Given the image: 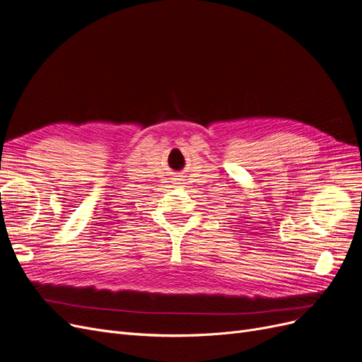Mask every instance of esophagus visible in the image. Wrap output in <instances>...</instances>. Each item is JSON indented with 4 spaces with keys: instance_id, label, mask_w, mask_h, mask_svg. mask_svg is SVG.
Masks as SVG:
<instances>
[{
    "instance_id": "esophagus-1",
    "label": "esophagus",
    "mask_w": 362,
    "mask_h": 362,
    "mask_svg": "<svg viewBox=\"0 0 362 362\" xmlns=\"http://www.w3.org/2000/svg\"><path fill=\"white\" fill-rule=\"evenodd\" d=\"M173 184H177V185H180V184H182V182H181V180H175V181H173Z\"/></svg>"
}]
</instances>
